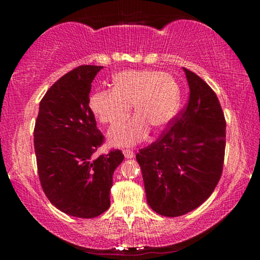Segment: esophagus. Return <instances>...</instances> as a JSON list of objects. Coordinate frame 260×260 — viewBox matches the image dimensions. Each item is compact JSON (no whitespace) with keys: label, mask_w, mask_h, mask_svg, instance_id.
<instances>
[{"label":"esophagus","mask_w":260,"mask_h":260,"mask_svg":"<svg viewBox=\"0 0 260 260\" xmlns=\"http://www.w3.org/2000/svg\"><path fill=\"white\" fill-rule=\"evenodd\" d=\"M122 152H124V156L125 158H127V159H131V158H133L135 155L133 150H128V149H126V150H124Z\"/></svg>","instance_id":"1"}]
</instances>
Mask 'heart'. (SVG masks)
Listing matches in <instances>:
<instances>
[{
  "label": "heart",
  "instance_id": "b5f03b06",
  "mask_svg": "<svg viewBox=\"0 0 260 260\" xmlns=\"http://www.w3.org/2000/svg\"><path fill=\"white\" fill-rule=\"evenodd\" d=\"M180 86L174 77L152 70H132L113 77L112 90H98L88 105L103 124H116L133 105L136 116L114 125L109 141L114 147H131L147 138L150 126L164 128L180 107Z\"/></svg>",
  "mask_w": 260,
  "mask_h": 260
}]
</instances>
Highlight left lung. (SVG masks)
I'll use <instances>...</instances> for the list:
<instances>
[{"label":"left lung","mask_w":260,"mask_h":260,"mask_svg":"<svg viewBox=\"0 0 260 260\" xmlns=\"http://www.w3.org/2000/svg\"><path fill=\"white\" fill-rule=\"evenodd\" d=\"M189 100L156 142L141 149L147 202L164 217H179L209 199L221 177L226 121L219 100L203 79L183 69Z\"/></svg>","instance_id":"8db88e82"}]
</instances>
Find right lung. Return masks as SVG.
<instances>
[{
	"label": "right lung",
	"instance_id": "right-lung-1",
	"mask_svg": "<svg viewBox=\"0 0 260 260\" xmlns=\"http://www.w3.org/2000/svg\"><path fill=\"white\" fill-rule=\"evenodd\" d=\"M103 67L81 65L52 85L40 102L34 128L39 178L50 203L77 218H95L110 208L120 150L94 158L104 136L88 101Z\"/></svg>",
	"mask_w": 260,
	"mask_h": 260
}]
</instances>
